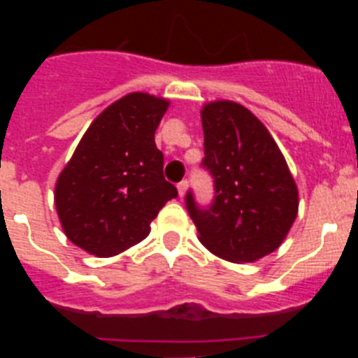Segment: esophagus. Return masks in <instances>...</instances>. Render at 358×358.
Instances as JSON below:
<instances>
[{"label":"esophagus","instance_id":"34e87169","mask_svg":"<svg viewBox=\"0 0 358 358\" xmlns=\"http://www.w3.org/2000/svg\"><path fill=\"white\" fill-rule=\"evenodd\" d=\"M186 188H188V181H181L179 185H177V192H179V195H181V197H185Z\"/></svg>","mask_w":358,"mask_h":358}]
</instances>
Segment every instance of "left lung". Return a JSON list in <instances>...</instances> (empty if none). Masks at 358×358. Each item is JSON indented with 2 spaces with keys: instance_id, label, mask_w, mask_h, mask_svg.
<instances>
[{
  "instance_id": "1",
  "label": "left lung",
  "mask_w": 358,
  "mask_h": 358,
  "mask_svg": "<svg viewBox=\"0 0 358 358\" xmlns=\"http://www.w3.org/2000/svg\"><path fill=\"white\" fill-rule=\"evenodd\" d=\"M204 159L213 201L201 206L189 189L185 202L199 240L229 262H255L280 248L297 215V188L285 157L264 123L229 100L201 110Z\"/></svg>"
}]
</instances>
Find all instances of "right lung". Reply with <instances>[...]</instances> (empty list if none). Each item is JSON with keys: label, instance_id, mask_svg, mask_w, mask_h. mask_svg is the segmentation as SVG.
<instances>
[{"label": "right lung", "instance_id": "add662e5", "mask_svg": "<svg viewBox=\"0 0 358 358\" xmlns=\"http://www.w3.org/2000/svg\"><path fill=\"white\" fill-rule=\"evenodd\" d=\"M169 102L131 93L98 116L57 179L55 206L66 236L100 258L150 233L161 208L177 197L163 176L154 134Z\"/></svg>", "mask_w": 358, "mask_h": 358}]
</instances>
